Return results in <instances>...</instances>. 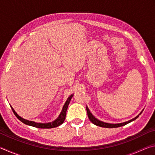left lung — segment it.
<instances>
[{
    "mask_svg": "<svg viewBox=\"0 0 155 155\" xmlns=\"http://www.w3.org/2000/svg\"><path fill=\"white\" fill-rule=\"evenodd\" d=\"M86 110H87V115H88L89 119H90V121L92 122L94 124H95L96 126H98V127H101L109 128L120 127H122V126H124L126 124H128V123H130V122H132V121H133V120H135L137 119V117L140 116V115L141 114V112L140 114L139 115H137V117H135V118L130 120H129V121H128V122H123V123H120V124H109V123H105V122H101V121H100V120H97L96 117H94V115L91 114L90 111V110H89L87 107H86Z\"/></svg>",
    "mask_w": 155,
    "mask_h": 155,
    "instance_id": "left-lung-1",
    "label": "left lung"
}]
</instances>
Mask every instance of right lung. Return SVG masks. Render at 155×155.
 I'll list each match as a JSON object with an SVG mask.
<instances>
[{
    "label": "right lung",
    "instance_id": "add662e5",
    "mask_svg": "<svg viewBox=\"0 0 155 155\" xmlns=\"http://www.w3.org/2000/svg\"><path fill=\"white\" fill-rule=\"evenodd\" d=\"M72 96H73V95L72 94V95L70 96V97H68V98L67 99L66 102H65V103L64 104V107H63L62 111L61 112V114H60L58 118L54 120V122H50V123H46V124H41V123H37V122H35L28 121V120L23 119L21 117H20L19 115H18L16 114V113L15 112L14 109H13L12 107H12V111H13V112H14V114H15V116L18 117V120H20L21 122L24 123V124L31 126V127H36V128H54V127H59V125H61V124H63V123H64V120L65 119V116H66V111H67V109H68V105H69V103H70V101H71Z\"/></svg>",
    "mask_w": 155,
    "mask_h": 155
}]
</instances>
